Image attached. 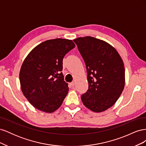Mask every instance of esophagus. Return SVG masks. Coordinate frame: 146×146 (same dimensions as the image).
I'll list each match as a JSON object with an SVG mask.
<instances>
[{"mask_svg": "<svg viewBox=\"0 0 146 146\" xmlns=\"http://www.w3.org/2000/svg\"><path fill=\"white\" fill-rule=\"evenodd\" d=\"M70 85H71L72 86H74L75 85V82H72L70 83Z\"/></svg>", "mask_w": 146, "mask_h": 146, "instance_id": "esophagus-1", "label": "esophagus"}]
</instances>
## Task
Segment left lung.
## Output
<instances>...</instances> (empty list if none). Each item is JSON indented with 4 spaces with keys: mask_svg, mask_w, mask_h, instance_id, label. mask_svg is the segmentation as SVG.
<instances>
[{
    "mask_svg": "<svg viewBox=\"0 0 146 146\" xmlns=\"http://www.w3.org/2000/svg\"><path fill=\"white\" fill-rule=\"evenodd\" d=\"M85 61L88 90L81 96L86 107L102 112L115 104L125 85V68L118 52L108 43L91 36L74 39Z\"/></svg>",
    "mask_w": 146,
    "mask_h": 146,
    "instance_id": "1",
    "label": "left lung"
}]
</instances>
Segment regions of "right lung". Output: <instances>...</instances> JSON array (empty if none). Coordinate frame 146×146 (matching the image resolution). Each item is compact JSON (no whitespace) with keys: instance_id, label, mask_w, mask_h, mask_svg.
<instances>
[{"instance_id":"right-lung-1","label":"right lung","mask_w":146,"mask_h":146,"mask_svg":"<svg viewBox=\"0 0 146 146\" xmlns=\"http://www.w3.org/2000/svg\"><path fill=\"white\" fill-rule=\"evenodd\" d=\"M75 47L72 40L56 38L39 44L21 66L19 80L23 93L35 108L46 113L58 109L67 96L63 59Z\"/></svg>"}]
</instances>
